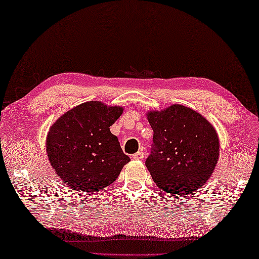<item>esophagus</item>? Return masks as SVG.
I'll list each match as a JSON object with an SVG mask.
<instances>
[{"label":"esophagus","instance_id":"34e87169","mask_svg":"<svg viewBox=\"0 0 259 259\" xmlns=\"http://www.w3.org/2000/svg\"><path fill=\"white\" fill-rule=\"evenodd\" d=\"M145 156H146V154L141 150V151H138L137 154H134V155L132 156V157H133L134 159H143V158H145Z\"/></svg>","mask_w":259,"mask_h":259}]
</instances>
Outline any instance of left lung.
<instances>
[{
	"label": "left lung",
	"mask_w": 259,
	"mask_h": 259,
	"mask_svg": "<svg viewBox=\"0 0 259 259\" xmlns=\"http://www.w3.org/2000/svg\"><path fill=\"white\" fill-rule=\"evenodd\" d=\"M148 120L154 138L146 166L157 187L172 196L200 189L219 157V139L212 125L180 104L151 111Z\"/></svg>",
	"instance_id": "left-lung-1"
}]
</instances>
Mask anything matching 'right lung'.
<instances>
[{
	"label": "right lung",
	"instance_id": "add662e5",
	"mask_svg": "<svg viewBox=\"0 0 259 259\" xmlns=\"http://www.w3.org/2000/svg\"><path fill=\"white\" fill-rule=\"evenodd\" d=\"M122 108L86 102L58 118L47 137V154L57 176L75 192H96L117 179L130 162L110 132Z\"/></svg>",
	"mask_w": 259,
	"mask_h": 259
}]
</instances>
